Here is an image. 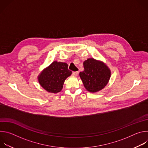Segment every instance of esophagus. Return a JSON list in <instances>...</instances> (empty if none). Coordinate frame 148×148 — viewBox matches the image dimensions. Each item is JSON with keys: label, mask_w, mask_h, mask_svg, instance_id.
Returning a JSON list of instances; mask_svg holds the SVG:
<instances>
[{"label": "esophagus", "mask_w": 148, "mask_h": 148, "mask_svg": "<svg viewBox=\"0 0 148 148\" xmlns=\"http://www.w3.org/2000/svg\"><path fill=\"white\" fill-rule=\"evenodd\" d=\"M78 71H74V72L73 73V75H74V76H77L78 75Z\"/></svg>", "instance_id": "34e87169"}]
</instances>
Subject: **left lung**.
Returning a JSON list of instances; mask_svg holds the SVG:
<instances>
[{
    "label": "left lung",
    "instance_id": "8db88e82",
    "mask_svg": "<svg viewBox=\"0 0 148 148\" xmlns=\"http://www.w3.org/2000/svg\"><path fill=\"white\" fill-rule=\"evenodd\" d=\"M83 64L84 70L79 73V77L84 87L91 92L102 90L111 77V71L108 66L94 58H88Z\"/></svg>",
    "mask_w": 148,
    "mask_h": 148
}]
</instances>
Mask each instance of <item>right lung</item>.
I'll return each instance as SVG.
<instances>
[{
	"label": "right lung",
	"instance_id": "right-lung-1",
	"mask_svg": "<svg viewBox=\"0 0 148 148\" xmlns=\"http://www.w3.org/2000/svg\"><path fill=\"white\" fill-rule=\"evenodd\" d=\"M71 73L67 63L55 61L41 72L38 81L47 92L56 94L61 91L64 81Z\"/></svg>",
	"mask_w": 148,
	"mask_h": 148
}]
</instances>
